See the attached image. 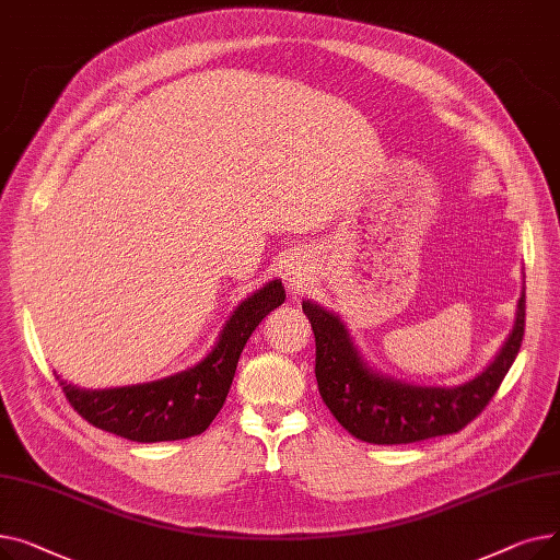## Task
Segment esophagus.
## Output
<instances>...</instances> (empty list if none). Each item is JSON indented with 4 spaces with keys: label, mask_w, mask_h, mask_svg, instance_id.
<instances>
[{
    "label": "esophagus",
    "mask_w": 560,
    "mask_h": 560,
    "mask_svg": "<svg viewBox=\"0 0 560 560\" xmlns=\"http://www.w3.org/2000/svg\"><path fill=\"white\" fill-rule=\"evenodd\" d=\"M300 277H302V275H298V272H292V270H288V279L292 281V285H295V283H300V281H302Z\"/></svg>",
    "instance_id": "obj_1"
}]
</instances>
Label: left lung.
Instances as JSON below:
<instances>
[{"instance_id":"left-lung-1","label":"left lung","mask_w":560,"mask_h":560,"mask_svg":"<svg viewBox=\"0 0 560 560\" xmlns=\"http://www.w3.org/2000/svg\"><path fill=\"white\" fill-rule=\"evenodd\" d=\"M315 334V378L334 418L359 440L372 445H408L456 433L488 406L511 370L522 338L526 300L517 302L513 331L494 361L460 386H410L374 372L342 319L313 302L302 304Z\"/></svg>"}]
</instances>
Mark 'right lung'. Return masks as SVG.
Here are the masks:
<instances>
[{"mask_svg":"<svg viewBox=\"0 0 560 560\" xmlns=\"http://www.w3.org/2000/svg\"><path fill=\"white\" fill-rule=\"evenodd\" d=\"M283 300L285 290L279 279L265 283L233 311L220 340L203 361L150 384L83 390L61 376L56 378L77 413L102 431L133 443H163L199 435L224 406L249 336Z\"/></svg>","mask_w":560,"mask_h":560,"instance_id":"add662e5","label":"right lung"}]
</instances>
